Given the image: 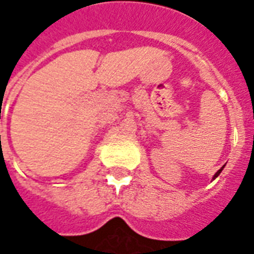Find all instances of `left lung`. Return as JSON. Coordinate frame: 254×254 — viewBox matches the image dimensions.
Masks as SVG:
<instances>
[{"mask_svg": "<svg viewBox=\"0 0 254 254\" xmlns=\"http://www.w3.org/2000/svg\"><path fill=\"white\" fill-rule=\"evenodd\" d=\"M223 169H224V166L221 167V169H220V170H217L216 173H215V175H213V178H212V179H216V178H217V177H219V175H220V173H221V171H223Z\"/></svg>", "mask_w": 254, "mask_h": 254, "instance_id": "left-lung-1", "label": "left lung"}]
</instances>
